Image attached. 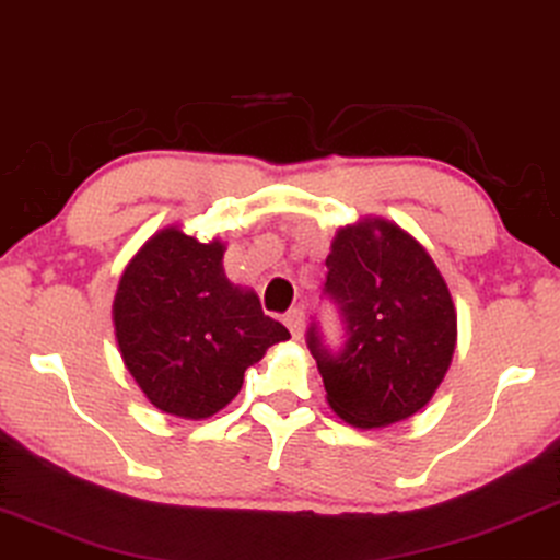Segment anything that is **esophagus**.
<instances>
[{
  "mask_svg": "<svg viewBox=\"0 0 560 560\" xmlns=\"http://www.w3.org/2000/svg\"><path fill=\"white\" fill-rule=\"evenodd\" d=\"M285 326L290 328L293 338L303 336V328H305V311H303V307H290V311L285 313Z\"/></svg>",
  "mask_w": 560,
  "mask_h": 560,
  "instance_id": "1",
  "label": "esophagus"
}]
</instances>
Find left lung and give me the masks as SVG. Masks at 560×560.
Segmentation results:
<instances>
[{
  "mask_svg": "<svg viewBox=\"0 0 560 560\" xmlns=\"http://www.w3.org/2000/svg\"><path fill=\"white\" fill-rule=\"evenodd\" d=\"M323 298L338 307L343 340L330 348L313 318L305 334L328 404L353 427H386L432 399L447 374L457 313L419 242L386 220L336 234Z\"/></svg>",
  "mask_w": 560,
  "mask_h": 560,
  "instance_id": "1",
  "label": "left lung"
}]
</instances>
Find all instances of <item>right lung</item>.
<instances>
[{
  "instance_id": "obj_1",
  "label": "right lung",
  "mask_w": 560,
  "mask_h": 560,
  "mask_svg": "<svg viewBox=\"0 0 560 560\" xmlns=\"http://www.w3.org/2000/svg\"><path fill=\"white\" fill-rule=\"evenodd\" d=\"M224 245L182 230L145 242L120 278L113 323L126 369L166 415L207 419L240 394L245 371L288 328L224 275Z\"/></svg>"
}]
</instances>
